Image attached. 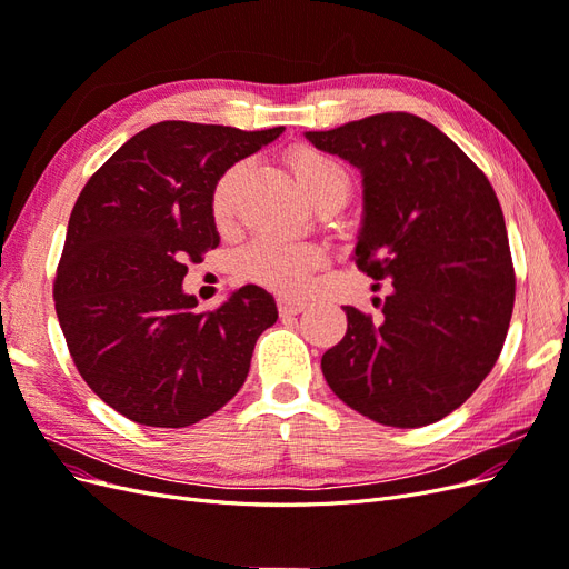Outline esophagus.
<instances>
[{
  "instance_id": "1",
  "label": "esophagus",
  "mask_w": 569,
  "mask_h": 569,
  "mask_svg": "<svg viewBox=\"0 0 569 569\" xmlns=\"http://www.w3.org/2000/svg\"><path fill=\"white\" fill-rule=\"evenodd\" d=\"M278 308H280L282 316H297L306 308V301L303 299H291V297H280Z\"/></svg>"
}]
</instances>
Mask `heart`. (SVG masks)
Segmentation results:
<instances>
[{"label":"heart","mask_w":569,"mask_h":569,"mask_svg":"<svg viewBox=\"0 0 569 569\" xmlns=\"http://www.w3.org/2000/svg\"><path fill=\"white\" fill-rule=\"evenodd\" d=\"M287 168L295 176L301 192L313 203L327 197L347 199L351 178L349 170L343 168L330 153L313 147H297L287 153ZM239 176V166L230 168L213 189V216L226 220L230 216V194L232 184ZM322 261V251L316 244L297 242V239L284 237H261L251 247L244 249L239 266L244 274L256 282L268 284L280 291H301L306 289L311 272Z\"/></svg>","instance_id":"heart-1"}]
</instances>
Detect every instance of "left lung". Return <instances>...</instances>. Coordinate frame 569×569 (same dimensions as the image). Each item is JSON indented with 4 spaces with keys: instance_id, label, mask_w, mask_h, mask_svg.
<instances>
[{
    "instance_id": "left-lung-1",
    "label": "left lung",
    "mask_w": 569,
    "mask_h": 569,
    "mask_svg": "<svg viewBox=\"0 0 569 569\" xmlns=\"http://www.w3.org/2000/svg\"><path fill=\"white\" fill-rule=\"evenodd\" d=\"M303 134L360 170L351 258L391 280L380 322L343 306L347 335L322 353L325 380L375 422L432 425L470 399L503 349L515 274L501 203L462 149L412 113Z\"/></svg>"
}]
</instances>
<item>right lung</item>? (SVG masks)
<instances>
[{"label": "right lung", "mask_w": 569, "mask_h": 569, "mask_svg": "<svg viewBox=\"0 0 569 569\" xmlns=\"http://www.w3.org/2000/svg\"><path fill=\"white\" fill-rule=\"evenodd\" d=\"M282 132L163 120L130 137L80 192L57 316L82 380L128 420L189 427L242 389L258 337L278 320L272 295L247 284L199 313L182 280L189 261L220 244L218 180Z\"/></svg>", "instance_id": "add662e5"}]
</instances>
